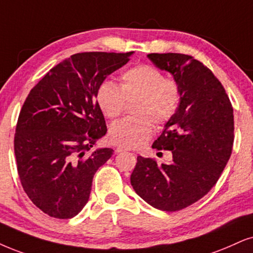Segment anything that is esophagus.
<instances>
[{
	"label": "esophagus",
	"instance_id": "34e87169",
	"mask_svg": "<svg viewBox=\"0 0 253 253\" xmlns=\"http://www.w3.org/2000/svg\"><path fill=\"white\" fill-rule=\"evenodd\" d=\"M127 150H128V149L123 148V147H117L116 152H117V153H123V152H127Z\"/></svg>",
	"mask_w": 253,
	"mask_h": 253
}]
</instances>
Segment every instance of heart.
<instances>
[{
	"label": "heart",
	"instance_id": "b5f03b06",
	"mask_svg": "<svg viewBox=\"0 0 253 253\" xmlns=\"http://www.w3.org/2000/svg\"><path fill=\"white\" fill-rule=\"evenodd\" d=\"M98 106L108 119L119 118L134 103L136 117L113 124L108 140L123 148H137L148 141L154 124L164 126L176 116L182 101V87L176 79L166 78L165 73L149 64H140L121 73L120 87L104 81L95 92Z\"/></svg>",
	"mask_w": 253,
	"mask_h": 253
}]
</instances>
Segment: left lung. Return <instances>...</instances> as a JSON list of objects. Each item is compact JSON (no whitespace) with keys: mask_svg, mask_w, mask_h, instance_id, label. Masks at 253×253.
<instances>
[{"mask_svg":"<svg viewBox=\"0 0 253 253\" xmlns=\"http://www.w3.org/2000/svg\"><path fill=\"white\" fill-rule=\"evenodd\" d=\"M148 58L180 83L182 101L152 146L170 150L171 164L137 156L130 184L152 207L178 211L209 193L228 164L235 137L233 110L211 70L193 56L149 53Z\"/></svg>","mask_w":253,"mask_h":253,"instance_id":"obj_1","label":"left lung"}]
</instances>
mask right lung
I'll return each instance as SVG.
<instances>
[{
	"label": "right lung",
	"mask_w": 253,
	"mask_h": 253,
	"mask_svg": "<svg viewBox=\"0 0 253 253\" xmlns=\"http://www.w3.org/2000/svg\"><path fill=\"white\" fill-rule=\"evenodd\" d=\"M132 53H76L25 99L16 125V165L25 194L46 215L72 218L87 203L95 171L113 154L111 148L89 152L107 132L95 92Z\"/></svg>",
	"instance_id": "right-lung-1"
}]
</instances>
